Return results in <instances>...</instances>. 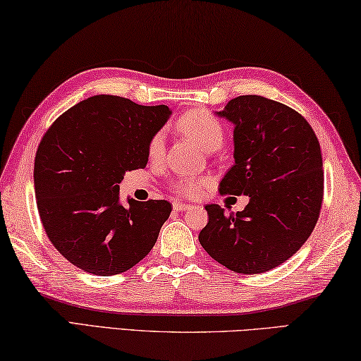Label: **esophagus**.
Returning <instances> with one entry per match:
<instances>
[{"label":"esophagus","mask_w":361,"mask_h":361,"mask_svg":"<svg viewBox=\"0 0 361 361\" xmlns=\"http://www.w3.org/2000/svg\"><path fill=\"white\" fill-rule=\"evenodd\" d=\"M173 207H174V211H188V209H192V204H185V203H180V201H174V204H173Z\"/></svg>","instance_id":"1"}]
</instances>
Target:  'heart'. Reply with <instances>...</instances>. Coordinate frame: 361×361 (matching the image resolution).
<instances>
[{"mask_svg": "<svg viewBox=\"0 0 361 361\" xmlns=\"http://www.w3.org/2000/svg\"><path fill=\"white\" fill-rule=\"evenodd\" d=\"M179 128L197 142L198 147L206 152L217 150L224 142V126L212 114L206 111H190L179 120ZM164 150L163 133H157L149 141L147 154L152 160H158ZM206 184L204 179L197 177H182L174 182V192L182 197H197Z\"/></svg>", "mask_w": 361, "mask_h": 361, "instance_id": "heart-1", "label": "heart"}]
</instances>
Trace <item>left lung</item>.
Segmentation results:
<instances>
[{
	"label": "left lung",
	"mask_w": 361,
	"mask_h": 361,
	"mask_svg": "<svg viewBox=\"0 0 361 361\" xmlns=\"http://www.w3.org/2000/svg\"><path fill=\"white\" fill-rule=\"evenodd\" d=\"M216 114L235 126V164L219 190L245 195L249 204L236 214L207 204L200 244L231 271L264 273L296 254L317 224L324 198L319 139L301 114L258 94L233 98Z\"/></svg>",
	"instance_id": "left-lung-1"
}]
</instances>
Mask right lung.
<instances>
[{"label":"right lung","instance_id":"add662e5","mask_svg":"<svg viewBox=\"0 0 361 361\" xmlns=\"http://www.w3.org/2000/svg\"><path fill=\"white\" fill-rule=\"evenodd\" d=\"M168 106L94 94L55 120L35 158L37 211L50 243L74 267L114 276L135 267L171 214L164 200L120 203L126 171L145 168Z\"/></svg>","mask_w":361,"mask_h":361}]
</instances>
